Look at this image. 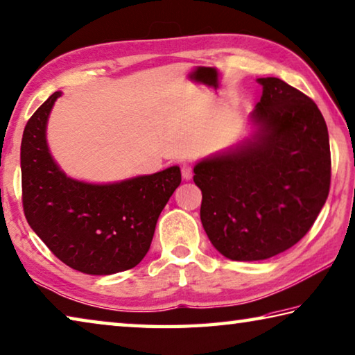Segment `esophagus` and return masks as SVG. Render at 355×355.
Wrapping results in <instances>:
<instances>
[{
    "instance_id": "1",
    "label": "esophagus",
    "mask_w": 355,
    "mask_h": 355,
    "mask_svg": "<svg viewBox=\"0 0 355 355\" xmlns=\"http://www.w3.org/2000/svg\"><path fill=\"white\" fill-rule=\"evenodd\" d=\"M182 175L184 180H191L192 178V166L189 163H183L182 166Z\"/></svg>"
}]
</instances>
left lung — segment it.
Instances as JSON below:
<instances>
[{
    "instance_id": "obj_1",
    "label": "left lung",
    "mask_w": 355,
    "mask_h": 355,
    "mask_svg": "<svg viewBox=\"0 0 355 355\" xmlns=\"http://www.w3.org/2000/svg\"><path fill=\"white\" fill-rule=\"evenodd\" d=\"M253 138L202 159L200 218L218 253L262 261L293 247L317 220L329 196L331 149L315 102L278 77H261Z\"/></svg>"
}]
</instances>
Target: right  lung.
<instances>
[{
  "mask_svg": "<svg viewBox=\"0 0 355 355\" xmlns=\"http://www.w3.org/2000/svg\"><path fill=\"white\" fill-rule=\"evenodd\" d=\"M55 92L37 108L21 139V189L26 220L55 257L87 275L133 268L150 248L157 220L180 183L172 166L121 183L92 184L67 177L46 144Z\"/></svg>",
  "mask_w": 355,
  "mask_h": 355,
  "instance_id": "obj_1",
  "label": "right lung"
}]
</instances>
